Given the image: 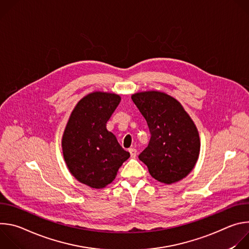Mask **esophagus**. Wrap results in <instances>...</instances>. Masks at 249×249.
<instances>
[{"mask_svg": "<svg viewBox=\"0 0 249 249\" xmlns=\"http://www.w3.org/2000/svg\"><path fill=\"white\" fill-rule=\"evenodd\" d=\"M129 152H130V155H131L132 158H136V156H137V150L136 149L131 148V149H129Z\"/></svg>", "mask_w": 249, "mask_h": 249, "instance_id": "obj_1", "label": "esophagus"}]
</instances>
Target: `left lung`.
Here are the masks:
<instances>
[{
  "label": "left lung",
  "instance_id": "1",
  "mask_svg": "<svg viewBox=\"0 0 249 249\" xmlns=\"http://www.w3.org/2000/svg\"><path fill=\"white\" fill-rule=\"evenodd\" d=\"M132 100L148 123L151 139L139 155L150 174L161 183L183 179L194 168L200 153L196 125L181 103L159 90L132 94Z\"/></svg>",
  "mask_w": 249,
  "mask_h": 249
}]
</instances>
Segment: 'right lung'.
<instances>
[{"mask_svg": "<svg viewBox=\"0 0 249 249\" xmlns=\"http://www.w3.org/2000/svg\"><path fill=\"white\" fill-rule=\"evenodd\" d=\"M120 100V95L111 92L87 94L71 113L62 137L63 157L69 171L91 188L101 189L110 184L130 157L106 129Z\"/></svg>", "mask_w": 249, "mask_h": 249, "instance_id": "right-lung-1", "label": "right lung"}]
</instances>
